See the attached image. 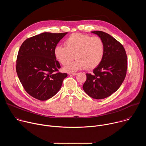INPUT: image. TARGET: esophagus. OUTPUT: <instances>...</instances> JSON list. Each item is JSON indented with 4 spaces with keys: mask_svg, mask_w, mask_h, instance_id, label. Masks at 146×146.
Returning <instances> with one entry per match:
<instances>
[{
    "mask_svg": "<svg viewBox=\"0 0 146 146\" xmlns=\"http://www.w3.org/2000/svg\"><path fill=\"white\" fill-rule=\"evenodd\" d=\"M77 74H78L77 73H69V76H76Z\"/></svg>",
    "mask_w": 146,
    "mask_h": 146,
    "instance_id": "1",
    "label": "esophagus"
}]
</instances>
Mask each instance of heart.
Returning a JSON list of instances; mask_svg holds the SVG:
<instances>
[{
  "label": "heart",
  "mask_w": 146,
  "mask_h": 146,
  "mask_svg": "<svg viewBox=\"0 0 146 146\" xmlns=\"http://www.w3.org/2000/svg\"><path fill=\"white\" fill-rule=\"evenodd\" d=\"M64 46H58L54 49L56 59L65 66L74 56L76 60L66 66V72H74L86 68L93 69L101 63L105 54L103 40L98 36L75 33L70 35L65 41Z\"/></svg>",
  "instance_id": "1"
}]
</instances>
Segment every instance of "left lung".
Listing matches in <instances>:
<instances>
[{
  "instance_id": "1",
  "label": "left lung",
  "mask_w": 146,
  "mask_h": 146,
  "mask_svg": "<svg viewBox=\"0 0 146 146\" xmlns=\"http://www.w3.org/2000/svg\"><path fill=\"white\" fill-rule=\"evenodd\" d=\"M103 40L105 54L101 63L93 73H87L83 90L95 99H105L115 92L125 78L127 56L123 46L109 34L93 31Z\"/></svg>"
}]
</instances>
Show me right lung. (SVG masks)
Masks as SVG:
<instances>
[{
  "label": "right lung",
  "mask_w": 146,
  "mask_h": 146,
  "mask_svg": "<svg viewBox=\"0 0 146 146\" xmlns=\"http://www.w3.org/2000/svg\"><path fill=\"white\" fill-rule=\"evenodd\" d=\"M68 33L44 32L25 40L21 46L16 71L26 92L31 96L46 100L60 90L67 73L59 72L54 49Z\"/></svg>",
  "instance_id": "1"
}]
</instances>
